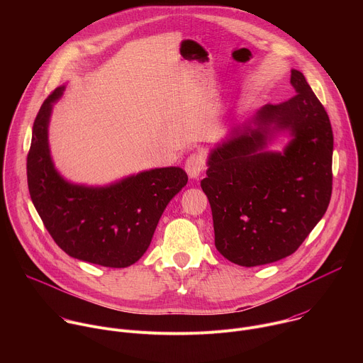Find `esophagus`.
I'll return each instance as SVG.
<instances>
[{
	"instance_id": "esophagus-1",
	"label": "esophagus",
	"mask_w": 363,
	"mask_h": 363,
	"mask_svg": "<svg viewBox=\"0 0 363 363\" xmlns=\"http://www.w3.org/2000/svg\"><path fill=\"white\" fill-rule=\"evenodd\" d=\"M205 165V158L202 157L201 153H192L188 157V160L185 161V171L188 174V177L191 179H196Z\"/></svg>"
}]
</instances>
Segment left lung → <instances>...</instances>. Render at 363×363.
<instances>
[{
    "instance_id": "obj_1",
    "label": "left lung",
    "mask_w": 363,
    "mask_h": 363,
    "mask_svg": "<svg viewBox=\"0 0 363 363\" xmlns=\"http://www.w3.org/2000/svg\"><path fill=\"white\" fill-rule=\"evenodd\" d=\"M296 96L264 105L235 125L206 161L217 250L234 264L255 267L293 254L325 216L332 195L333 132L329 116L298 70ZM291 139L281 152L267 146Z\"/></svg>"
}]
</instances>
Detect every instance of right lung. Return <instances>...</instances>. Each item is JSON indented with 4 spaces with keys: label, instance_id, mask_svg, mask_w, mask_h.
<instances>
[{
    "label": "right lung",
    "instance_id": "1",
    "mask_svg": "<svg viewBox=\"0 0 363 363\" xmlns=\"http://www.w3.org/2000/svg\"><path fill=\"white\" fill-rule=\"evenodd\" d=\"M66 86L41 105L27 157L31 201L56 244L77 260L123 269L147 250L169 201L186 185L179 167L155 168L105 186L65 179L51 160L48 123Z\"/></svg>",
    "mask_w": 363,
    "mask_h": 363
}]
</instances>
